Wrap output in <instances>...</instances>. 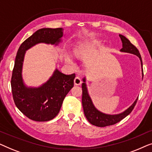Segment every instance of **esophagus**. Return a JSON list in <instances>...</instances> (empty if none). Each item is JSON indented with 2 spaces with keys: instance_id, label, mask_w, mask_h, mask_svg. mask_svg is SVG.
Returning a JSON list of instances; mask_svg holds the SVG:
<instances>
[{
  "instance_id": "obj_1",
  "label": "esophagus",
  "mask_w": 152,
  "mask_h": 152,
  "mask_svg": "<svg viewBox=\"0 0 152 152\" xmlns=\"http://www.w3.org/2000/svg\"><path fill=\"white\" fill-rule=\"evenodd\" d=\"M74 83L75 85H80L82 84V80L79 77H76L74 80Z\"/></svg>"
}]
</instances>
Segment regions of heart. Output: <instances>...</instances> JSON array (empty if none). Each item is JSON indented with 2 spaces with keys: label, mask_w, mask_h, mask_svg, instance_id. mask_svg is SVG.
<instances>
[{
  "label": "heart",
  "mask_w": 152,
  "mask_h": 152,
  "mask_svg": "<svg viewBox=\"0 0 152 152\" xmlns=\"http://www.w3.org/2000/svg\"><path fill=\"white\" fill-rule=\"evenodd\" d=\"M67 59H68V62H69V63H70V64L73 63V62H72V59L71 56H70V55H68V56H67Z\"/></svg>",
  "instance_id": "heart-1"
}]
</instances>
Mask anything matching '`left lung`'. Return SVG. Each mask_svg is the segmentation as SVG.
Instances as JSON below:
<instances>
[{
	"label": "left lung",
	"instance_id": "obj_1",
	"mask_svg": "<svg viewBox=\"0 0 152 152\" xmlns=\"http://www.w3.org/2000/svg\"><path fill=\"white\" fill-rule=\"evenodd\" d=\"M119 37L121 39L122 43V48L120 50V52L122 53H131L133 55H136L137 57H139L140 60L141 67L142 68V58H141L140 54L139 53L138 50L130 42L128 39H126L125 37L122 34H119ZM142 70V77H143V70ZM83 82L82 87V106L83 109H84V115L86 116V119L88 121L92 124L93 125L99 126V127H104V126L113 125L118 123V122L126 117L136 105L138 100V97L134 101V102L130 106L128 109H126L125 111H124L122 113L118 114H114V115H111V114H107L102 112L99 111L97 110L93 104L92 99H91L90 95L88 94V88H87L86 84V78L83 79Z\"/></svg>",
	"mask_w": 152,
	"mask_h": 152
}]
</instances>
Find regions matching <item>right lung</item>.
I'll return each mask as SVG.
<instances>
[{"instance_id": "obj_1", "label": "right lung", "mask_w": 152, "mask_h": 152, "mask_svg": "<svg viewBox=\"0 0 152 152\" xmlns=\"http://www.w3.org/2000/svg\"><path fill=\"white\" fill-rule=\"evenodd\" d=\"M63 31L62 28L38 30L20 45L16 54L11 80L13 99L16 107L34 121H49L57 115L64 98L74 86L75 74H64L56 68L41 86H26L22 76L26 52L38 43L58 45L62 41Z\"/></svg>"}]
</instances>
